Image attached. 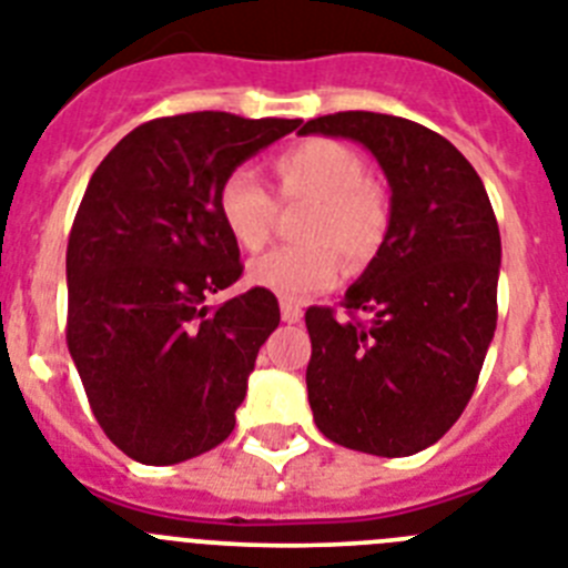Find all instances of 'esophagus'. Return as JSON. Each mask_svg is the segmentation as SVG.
Returning a JSON list of instances; mask_svg holds the SVG:
<instances>
[{
  "mask_svg": "<svg viewBox=\"0 0 568 568\" xmlns=\"http://www.w3.org/2000/svg\"><path fill=\"white\" fill-rule=\"evenodd\" d=\"M280 312H283L285 323H300L303 320V308L297 303H283L280 305Z\"/></svg>",
  "mask_w": 568,
  "mask_h": 568,
  "instance_id": "34e87169",
  "label": "esophagus"
}]
</instances>
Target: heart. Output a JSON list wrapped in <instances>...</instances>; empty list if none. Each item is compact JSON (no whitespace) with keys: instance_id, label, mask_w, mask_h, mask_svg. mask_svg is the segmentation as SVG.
I'll use <instances>...</instances> for the list:
<instances>
[{"instance_id":"heart-1","label":"heart","mask_w":568,"mask_h":568,"mask_svg":"<svg viewBox=\"0 0 568 568\" xmlns=\"http://www.w3.org/2000/svg\"><path fill=\"white\" fill-rule=\"evenodd\" d=\"M283 200H312L303 240L308 245L274 248L248 265L256 288L285 303L323 294L339 277L343 251L348 265H366L388 229V211L354 148L334 140H308L271 160ZM216 214L225 234L243 251H260L271 240L277 205L248 171H234L216 191Z\"/></svg>"}]
</instances>
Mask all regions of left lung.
Masks as SVG:
<instances>
[{
	"instance_id": "left-lung-1",
	"label": "left lung",
	"mask_w": 568,
	"mask_h": 568,
	"mask_svg": "<svg viewBox=\"0 0 568 568\" xmlns=\"http://www.w3.org/2000/svg\"><path fill=\"white\" fill-rule=\"evenodd\" d=\"M300 134L359 142L392 189L377 256L345 291L343 305L366 323L305 312L314 423L354 452L417 455L457 423L495 337L500 231L489 194L452 142L403 116L328 113Z\"/></svg>"
}]
</instances>
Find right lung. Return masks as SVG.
Returning <instances> with one entry per match:
<instances>
[{
  "label": "right lung",
  "instance_id": "add662e5",
  "mask_svg": "<svg viewBox=\"0 0 568 568\" xmlns=\"http://www.w3.org/2000/svg\"><path fill=\"white\" fill-rule=\"evenodd\" d=\"M297 125L162 116L122 136L88 182L68 236V352L93 417L131 460H191L234 432L280 305L263 288L211 303L243 274L216 191Z\"/></svg>",
  "mask_w": 568,
  "mask_h": 568
}]
</instances>
